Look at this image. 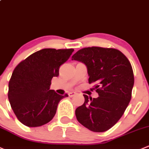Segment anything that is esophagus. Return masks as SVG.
<instances>
[{
	"label": "esophagus",
	"instance_id": "esophagus-1",
	"mask_svg": "<svg viewBox=\"0 0 149 149\" xmlns=\"http://www.w3.org/2000/svg\"><path fill=\"white\" fill-rule=\"evenodd\" d=\"M76 95V93L75 92H69V94H68V95L70 97H73V96H75V95Z\"/></svg>",
	"mask_w": 149,
	"mask_h": 149
}]
</instances>
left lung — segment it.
<instances>
[{"instance_id": "8db88e82", "label": "left lung", "mask_w": 149, "mask_h": 149, "mask_svg": "<svg viewBox=\"0 0 149 149\" xmlns=\"http://www.w3.org/2000/svg\"><path fill=\"white\" fill-rule=\"evenodd\" d=\"M86 65L89 83H95L99 97L84 95V102L76 109L78 122L89 130L102 132L111 129L125 113L132 97L134 74L126 56L113 48L92 47L72 56Z\"/></svg>"}]
</instances>
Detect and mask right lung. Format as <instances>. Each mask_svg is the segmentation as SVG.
Masks as SVG:
<instances>
[{
	"mask_svg": "<svg viewBox=\"0 0 149 149\" xmlns=\"http://www.w3.org/2000/svg\"><path fill=\"white\" fill-rule=\"evenodd\" d=\"M74 51L73 49H44L33 53L14 68L8 83V97L14 113L21 123L40 127L54 116L63 98L50 89L52 79Z\"/></svg>",
	"mask_w": 149,
	"mask_h": 149,
	"instance_id": "1",
	"label": "right lung"
}]
</instances>
